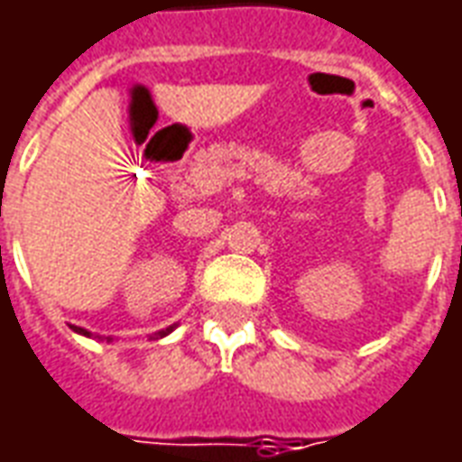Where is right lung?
I'll list each match as a JSON object with an SVG mask.
<instances>
[{
	"mask_svg": "<svg viewBox=\"0 0 462 462\" xmlns=\"http://www.w3.org/2000/svg\"><path fill=\"white\" fill-rule=\"evenodd\" d=\"M74 330H77V332H82V335H89V332L82 330V328H74ZM167 332H170V328H167V330H160V332H157V335H154V337H164V335H167Z\"/></svg>",
	"mask_w": 462,
	"mask_h": 462,
	"instance_id": "add662e5",
	"label": "right lung"
}]
</instances>
